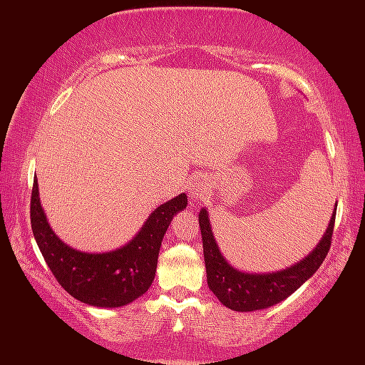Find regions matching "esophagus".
<instances>
[{"label":"esophagus","instance_id":"esophagus-1","mask_svg":"<svg viewBox=\"0 0 365 365\" xmlns=\"http://www.w3.org/2000/svg\"><path fill=\"white\" fill-rule=\"evenodd\" d=\"M204 184H202V179H194L192 182H189V192H191V197L197 199L199 196H201V192L204 191Z\"/></svg>","mask_w":365,"mask_h":365}]
</instances>
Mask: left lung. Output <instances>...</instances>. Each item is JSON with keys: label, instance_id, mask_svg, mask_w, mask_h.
I'll return each instance as SVG.
<instances>
[{"label": "left lung", "instance_id": "obj_1", "mask_svg": "<svg viewBox=\"0 0 365 365\" xmlns=\"http://www.w3.org/2000/svg\"><path fill=\"white\" fill-rule=\"evenodd\" d=\"M334 222H336V212L332 214L331 224H329L322 241L296 266L279 272L244 274L229 266L222 254L219 252L211 226H209L207 211L202 209L199 212V227H201L202 236L209 289L216 294V297L224 306L239 312L259 311V309L271 307L274 304L284 301L321 267L329 249H331Z\"/></svg>", "mask_w": 365, "mask_h": 365}]
</instances>
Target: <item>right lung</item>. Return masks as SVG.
I'll list each match as a JSON object with an SVG mask.
<instances>
[{
  "label": "right lung",
  "mask_w": 365,
  "mask_h": 365,
  "mask_svg": "<svg viewBox=\"0 0 365 365\" xmlns=\"http://www.w3.org/2000/svg\"><path fill=\"white\" fill-rule=\"evenodd\" d=\"M186 204V194L161 204L131 242L106 254L74 251L54 236L39 204L36 179L29 209L39 251L64 291L89 306L121 307L151 287L164 234L174 214L182 211Z\"/></svg>",
  "instance_id": "obj_1"
}]
</instances>
